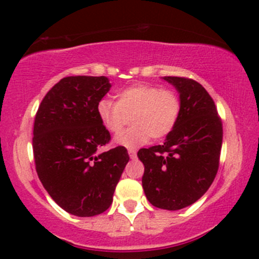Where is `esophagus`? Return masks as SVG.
<instances>
[{"instance_id": "esophagus-1", "label": "esophagus", "mask_w": 259, "mask_h": 259, "mask_svg": "<svg viewBox=\"0 0 259 259\" xmlns=\"http://www.w3.org/2000/svg\"><path fill=\"white\" fill-rule=\"evenodd\" d=\"M127 153H129V157L132 159L136 158V150H134V148H130V150L127 151Z\"/></svg>"}]
</instances>
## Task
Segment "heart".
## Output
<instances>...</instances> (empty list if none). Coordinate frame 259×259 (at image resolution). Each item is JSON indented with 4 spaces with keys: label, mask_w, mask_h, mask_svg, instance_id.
I'll return each mask as SVG.
<instances>
[{
    "label": "heart",
    "mask_w": 259,
    "mask_h": 259,
    "mask_svg": "<svg viewBox=\"0 0 259 259\" xmlns=\"http://www.w3.org/2000/svg\"><path fill=\"white\" fill-rule=\"evenodd\" d=\"M181 112L179 95L156 85L136 84L120 90L117 102L108 99L97 103V115L109 133L117 135L132 117L134 126L115 138V144L138 147L152 139H163L177 125Z\"/></svg>",
    "instance_id": "heart-1"
}]
</instances>
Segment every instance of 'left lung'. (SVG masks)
I'll return each instance as SVG.
<instances>
[{"label":"left lung","instance_id":"left-lung-1","mask_svg":"<svg viewBox=\"0 0 259 259\" xmlns=\"http://www.w3.org/2000/svg\"><path fill=\"white\" fill-rule=\"evenodd\" d=\"M179 94L181 112L163 145L141 148L142 187L154 207L168 210L191 206L206 194L219 167L223 126L212 97L192 79L164 76Z\"/></svg>","mask_w":259,"mask_h":259}]
</instances>
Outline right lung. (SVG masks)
Wrapping results in <instances>:
<instances>
[{
  "instance_id": "right-lung-1",
  "label": "right lung",
  "mask_w": 259,
  "mask_h": 259,
  "mask_svg": "<svg viewBox=\"0 0 259 259\" xmlns=\"http://www.w3.org/2000/svg\"><path fill=\"white\" fill-rule=\"evenodd\" d=\"M106 76H68L46 94L34 123L35 164L52 200L76 217L109 208L129 154L118 146L99 152L111 140L97 103L111 90Z\"/></svg>"
}]
</instances>
